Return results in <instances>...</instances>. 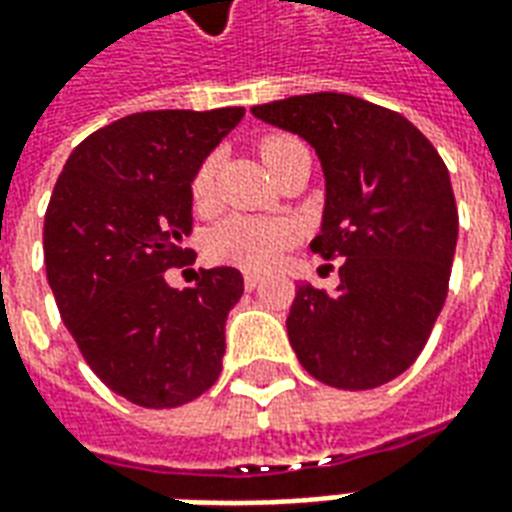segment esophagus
<instances>
[{
    "label": "esophagus",
    "mask_w": 512,
    "mask_h": 512,
    "mask_svg": "<svg viewBox=\"0 0 512 512\" xmlns=\"http://www.w3.org/2000/svg\"><path fill=\"white\" fill-rule=\"evenodd\" d=\"M260 282H263V279H260V276H257V274H244V287H246V290H255V287H260Z\"/></svg>",
    "instance_id": "1"
}]
</instances>
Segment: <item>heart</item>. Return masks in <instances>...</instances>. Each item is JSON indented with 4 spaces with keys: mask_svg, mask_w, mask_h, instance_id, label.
<instances>
[{
    "mask_svg": "<svg viewBox=\"0 0 512 512\" xmlns=\"http://www.w3.org/2000/svg\"><path fill=\"white\" fill-rule=\"evenodd\" d=\"M295 143V138L287 135H271L260 143V157L271 168V162L282 151ZM217 154H208L200 162L195 176H192V200L195 206L206 208L214 203V187H217ZM295 227L285 219H263V217H230L219 222L211 236H208V252L222 260L233 263L246 271H266L279 260L287 246L293 244Z\"/></svg>",
    "mask_w": 512,
    "mask_h": 512,
    "instance_id": "obj_1",
    "label": "heart"
}]
</instances>
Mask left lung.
Wrapping results in <instances>:
<instances>
[{"label":"left lung","instance_id":"1","mask_svg":"<svg viewBox=\"0 0 512 512\" xmlns=\"http://www.w3.org/2000/svg\"><path fill=\"white\" fill-rule=\"evenodd\" d=\"M312 143L325 173L312 252L342 257L339 287H295L287 336L314 380L369 391L407 372L448 295L458 211L445 162L401 113L336 92L252 108Z\"/></svg>","mask_w":512,"mask_h":512}]
</instances>
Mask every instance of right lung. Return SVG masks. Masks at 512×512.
I'll use <instances>...</instances> for the list:
<instances>
[{"label": "right lung", "instance_id": "1", "mask_svg": "<svg viewBox=\"0 0 512 512\" xmlns=\"http://www.w3.org/2000/svg\"><path fill=\"white\" fill-rule=\"evenodd\" d=\"M244 108L132 113L81 140L45 211V274L83 361L113 393L168 410L206 393L225 355L236 268H200L173 290L168 268L195 263L192 176Z\"/></svg>", "mask_w": 512, "mask_h": 512}]
</instances>
